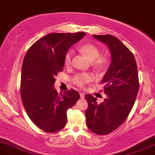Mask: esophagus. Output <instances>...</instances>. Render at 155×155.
<instances>
[{
	"mask_svg": "<svg viewBox=\"0 0 155 155\" xmlns=\"http://www.w3.org/2000/svg\"><path fill=\"white\" fill-rule=\"evenodd\" d=\"M80 97H81V98H84V92H80Z\"/></svg>",
	"mask_w": 155,
	"mask_h": 155,
	"instance_id": "1",
	"label": "esophagus"
}]
</instances>
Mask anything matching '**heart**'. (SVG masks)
<instances>
[{
    "mask_svg": "<svg viewBox=\"0 0 155 155\" xmlns=\"http://www.w3.org/2000/svg\"><path fill=\"white\" fill-rule=\"evenodd\" d=\"M79 50L82 54L87 56L91 61V65L96 68L102 69L107 65L108 59L106 57L101 56V50L97 46L93 44H85L81 46ZM73 58V51H68L65 54L64 58V64L65 66L68 67L71 65ZM93 80V76L88 73H81L76 74L73 78V81L75 84L79 87L84 86Z\"/></svg>",
    "mask_w": 155,
    "mask_h": 155,
    "instance_id": "obj_1",
    "label": "heart"
}]
</instances>
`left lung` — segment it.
I'll return each instance as SVG.
<instances>
[{
	"instance_id": "8db88e82",
	"label": "left lung",
	"mask_w": 155,
	"mask_h": 155,
	"mask_svg": "<svg viewBox=\"0 0 155 155\" xmlns=\"http://www.w3.org/2000/svg\"><path fill=\"white\" fill-rule=\"evenodd\" d=\"M107 46L111 62L101 84L107 97L97 104V99L87 94L88 107L85 111L87 127L92 133L106 135L125 121L137 97L139 81L134 55L124 44L111 35H93Z\"/></svg>"
}]
</instances>
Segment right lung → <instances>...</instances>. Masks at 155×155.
Segmentation results:
<instances>
[{
    "instance_id": "obj_1",
    "label": "right lung",
    "mask_w": 155,
    "mask_h": 155,
    "mask_svg": "<svg viewBox=\"0 0 155 155\" xmlns=\"http://www.w3.org/2000/svg\"><path fill=\"white\" fill-rule=\"evenodd\" d=\"M86 33H49L35 41L23 60L20 92L27 114L47 133L60 130L67 122V110L79 99L74 89L59 94L55 76L63 71L64 58L73 44Z\"/></svg>"
}]
</instances>
